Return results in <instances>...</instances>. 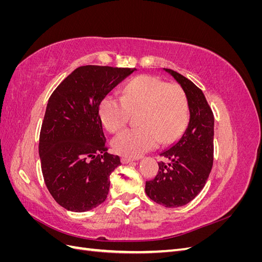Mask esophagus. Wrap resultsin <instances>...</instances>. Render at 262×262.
<instances>
[{
  "mask_svg": "<svg viewBox=\"0 0 262 262\" xmlns=\"http://www.w3.org/2000/svg\"><path fill=\"white\" fill-rule=\"evenodd\" d=\"M121 162H122L123 164H129V163L133 162V160H132V158H130V157H122V158H121Z\"/></svg>",
  "mask_w": 262,
  "mask_h": 262,
  "instance_id": "obj_1",
  "label": "esophagus"
}]
</instances>
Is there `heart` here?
<instances>
[{
  "label": "heart",
  "instance_id": "1",
  "mask_svg": "<svg viewBox=\"0 0 262 262\" xmlns=\"http://www.w3.org/2000/svg\"><path fill=\"white\" fill-rule=\"evenodd\" d=\"M139 113L141 126L122 131L113 142L116 152L126 157H139L160 141L167 144L180 137L189 118L186 94L176 84L142 75L125 84L123 97L108 95L99 105L101 122L110 132L122 129Z\"/></svg>",
  "mask_w": 262,
  "mask_h": 262
}]
</instances>
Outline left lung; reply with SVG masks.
<instances>
[{
  "mask_svg": "<svg viewBox=\"0 0 262 262\" xmlns=\"http://www.w3.org/2000/svg\"><path fill=\"white\" fill-rule=\"evenodd\" d=\"M180 84L188 100L189 123L180 139L160 154L154 179L146 181L150 200L166 208L182 207L199 194L213 166L214 116L204 94L187 77L164 69Z\"/></svg>",
  "mask_w": 262,
  "mask_h": 262,
  "instance_id": "1",
  "label": "left lung"
}]
</instances>
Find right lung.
<instances>
[{"instance_id":"1","label":"right lung","mask_w":262,"mask_h":262,"mask_svg":"<svg viewBox=\"0 0 262 262\" xmlns=\"http://www.w3.org/2000/svg\"><path fill=\"white\" fill-rule=\"evenodd\" d=\"M137 69L84 66L75 69L48 100L39 138L45 184L58 204L86 212L106 200L120 157L107 153L99 105Z\"/></svg>"}]
</instances>
